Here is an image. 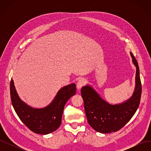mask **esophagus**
<instances>
[{
    "mask_svg": "<svg viewBox=\"0 0 151 151\" xmlns=\"http://www.w3.org/2000/svg\"><path fill=\"white\" fill-rule=\"evenodd\" d=\"M85 84H86V80H85L84 79H83V78L80 79L78 81V82H77V89H78V90L79 91L80 89H81V88H82V87H83Z\"/></svg>",
    "mask_w": 151,
    "mask_h": 151,
    "instance_id": "1",
    "label": "esophagus"
}]
</instances>
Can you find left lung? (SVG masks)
<instances>
[{"label":"left lung","instance_id":"8db88e82","mask_svg":"<svg viewBox=\"0 0 151 151\" xmlns=\"http://www.w3.org/2000/svg\"><path fill=\"white\" fill-rule=\"evenodd\" d=\"M130 54L136 68L135 84L133 94L126 101L111 104L104 100L92 86L87 84L81 89L88 123L100 133L108 134L119 130L129 122L139 108L142 92L139 67L133 54L132 52Z\"/></svg>","mask_w":151,"mask_h":151}]
</instances>
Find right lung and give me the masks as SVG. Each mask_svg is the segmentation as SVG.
<instances>
[{
  "label": "right lung",
  "mask_w": 151,
  "mask_h": 151,
  "mask_svg": "<svg viewBox=\"0 0 151 151\" xmlns=\"http://www.w3.org/2000/svg\"><path fill=\"white\" fill-rule=\"evenodd\" d=\"M11 102L14 109L24 124L36 134L46 135L55 131L60 127L65 104L76 93L74 83L65 86L59 90L47 106L33 108L19 98L14 81L10 84Z\"/></svg>",
  "instance_id": "1"
}]
</instances>
